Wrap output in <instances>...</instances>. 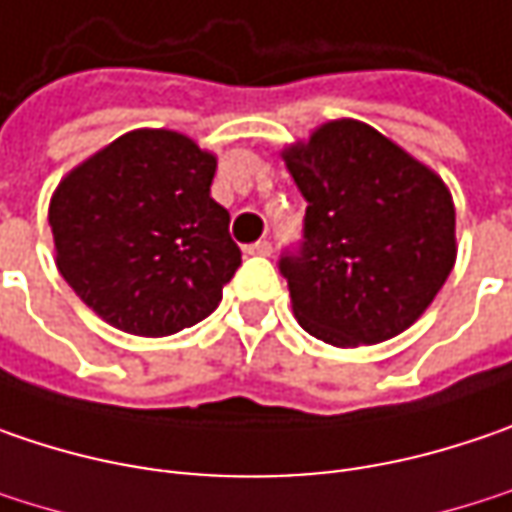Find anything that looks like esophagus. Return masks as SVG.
<instances>
[{"label":"esophagus","instance_id":"obj_1","mask_svg":"<svg viewBox=\"0 0 512 512\" xmlns=\"http://www.w3.org/2000/svg\"><path fill=\"white\" fill-rule=\"evenodd\" d=\"M246 255H272V243L269 240H257V243H252V246H246Z\"/></svg>","mask_w":512,"mask_h":512}]
</instances>
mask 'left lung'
<instances>
[{"label":"left lung","mask_w":512,"mask_h":512,"mask_svg":"<svg viewBox=\"0 0 512 512\" xmlns=\"http://www.w3.org/2000/svg\"><path fill=\"white\" fill-rule=\"evenodd\" d=\"M281 156L307 199L301 252L281 257L298 324L333 347L400 336L455 266L446 182L353 118L321 124Z\"/></svg>","instance_id":"1"}]
</instances>
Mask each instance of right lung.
<instances>
[{
  "label": "right lung",
  "instance_id": "add662e5",
  "mask_svg": "<svg viewBox=\"0 0 512 512\" xmlns=\"http://www.w3.org/2000/svg\"><path fill=\"white\" fill-rule=\"evenodd\" d=\"M217 156L173 130H133L72 167L48 205L54 263L80 301L133 336L211 316L240 266L211 199Z\"/></svg>",
  "mask_w": 512,
  "mask_h": 512
}]
</instances>
